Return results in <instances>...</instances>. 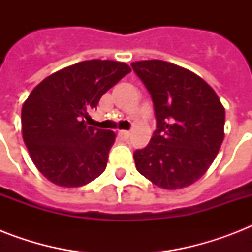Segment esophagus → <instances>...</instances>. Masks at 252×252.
<instances>
[{"label": "esophagus", "mask_w": 252, "mask_h": 252, "mask_svg": "<svg viewBox=\"0 0 252 252\" xmlns=\"http://www.w3.org/2000/svg\"><path fill=\"white\" fill-rule=\"evenodd\" d=\"M118 136L120 140H124V141H126V140H128V138H129L130 133L128 132V130H120V132L118 133Z\"/></svg>", "instance_id": "1"}]
</instances>
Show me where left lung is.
<instances>
[{
  "mask_svg": "<svg viewBox=\"0 0 252 252\" xmlns=\"http://www.w3.org/2000/svg\"><path fill=\"white\" fill-rule=\"evenodd\" d=\"M152 95L157 129L133 154L137 171L158 187L180 189L207 172L223 141L225 108L205 81L162 60L132 63Z\"/></svg>",
  "mask_w": 252,
  "mask_h": 252,
  "instance_id": "1",
  "label": "left lung"
}]
</instances>
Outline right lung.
Here are the masks:
<instances>
[{"label": "right lung", "mask_w": 252, "mask_h": 252, "mask_svg": "<svg viewBox=\"0 0 252 252\" xmlns=\"http://www.w3.org/2000/svg\"><path fill=\"white\" fill-rule=\"evenodd\" d=\"M130 72L126 63L87 60L41 81L22 107V136L33 165L56 186L76 188L96 179L116 134L85 119L99 99Z\"/></svg>", "instance_id": "add662e5"}]
</instances>
